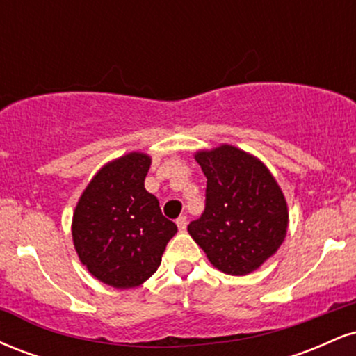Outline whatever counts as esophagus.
<instances>
[{
	"label": "esophagus",
	"mask_w": 356,
	"mask_h": 356,
	"mask_svg": "<svg viewBox=\"0 0 356 356\" xmlns=\"http://www.w3.org/2000/svg\"><path fill=\"white\" fill-rule=\"evenodd\" d=\"M175 224H177L179 231H186L187 218H186V216H181V218H177V220H175Z\"/></svg>",
	"instance_id": "1"
}]
</instances>
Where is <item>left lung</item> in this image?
Returning <instances> with one entry per match:
<instances>
[{
    "label": "left lung",
    "instance_id": "left-lung-1",
    "mask_svg": "<svg viewBox=\"0 0 356 356\" xmlns=\"http://www.w3.org/2000/svg\"><path fill=\"white\" fill-rule=\"evenodd\" d=\"M206 207L187 231L219 271L244 276L277 251L288 229L284 195L263 162L232 145L195 154Z\"/></svg>",
    "mask_w": 356,
    "mask_h": 356
}]
</instances>
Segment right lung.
<instances>
[{
    "mask_svg": "<svg viewBox=\"0 0 356 356\" xmlns=\"http://www.w3.org/2000/svg\"><path fill=\"white\" fill-rule=\"evenodd\" d=\"M150 157L132 152L102 167L73 214V244L97 280L113 288H136L161 266L177 226L145 191Z\"/></svg>",
    "mask_w": 356,
    "mask_h": 356,
    "instance_id": "obj_1",
    "label": "right lung"
}]
</instances>
